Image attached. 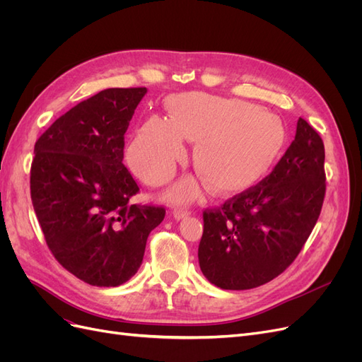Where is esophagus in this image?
<instances>
[{
  "label": "esophagus",
  "mask_w": 362,
  "mask_h": 362,
  "mask_svg": "<svg viewBox=\"0 0 362 362\" xmlns=\"http://www.w3.org/2000/svg\"><path fill=\"white\" fill-rule=\"evenodd\" d=\"M190 211L189 210H184V208H178V210H173V217L175 221H182V218L189 217Z\"/></svg>",
  "instance_id": "1"
}]
</instances>
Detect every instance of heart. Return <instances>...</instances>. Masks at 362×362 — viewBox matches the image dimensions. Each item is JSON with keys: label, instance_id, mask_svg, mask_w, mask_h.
Segmentation results:
<instances>
[{"label": "heart", "instance_id": "1", "mask_svg": "<svg viewBox=\"0 0 362 362\" xmlns=\"http://www.w3.org/2000/svg\"><path fill=\"white\" fill-rule=\"evenodd\" d=\"M169 120L148 117L128 148L129 168L151 185L168 182L187 156L184 140L196 144L194 168L202 180L182 178L168 193L172 201H192L211 184L229 194L259 181L286 145L279 120L259 107L206 93L175 95L168 101Z\"/></svg>", "mask_w": 362, "mask_h": 362}]
</instances>
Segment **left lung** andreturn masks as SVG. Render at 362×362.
<instances>
[{
  "label": "left lung",
  "mask_w": 362,
  "mask_h": 362,
  "mask_svg": "<svg viewBox=\"0 0 362 362\" xmlns=\"http://www.w3.org/2000/svg\"><path fill=\"white\" fill-rule=\"evenodd\" d=\"M325 181L323 141L299 117L294 140L269 177L204 213V276L222 290H249L281 275L320 216Z\"/></svg>",
  "instance_id": "8db88e82"
}]
</instances>
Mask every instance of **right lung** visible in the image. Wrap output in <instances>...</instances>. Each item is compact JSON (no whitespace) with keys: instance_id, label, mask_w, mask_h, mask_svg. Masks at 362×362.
<instances>
[{"instance_id":"add662e5","label":"right lung","mask_w":362,"mask_h":362,"mask_svg":"<svg viewBox=\"0 0 362 362\" xmlns=\"http://www.w3.org/2000/svg\"><path fill=\"white\" fill-rule=\"evenodd\" d=\"M146 87L105 89L60 116L35 145L31 201L52 255L95 287L122 286L164 208L131 204L124 136Z\"/></svg>"}]
</instances>
